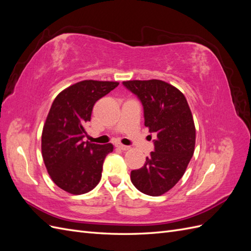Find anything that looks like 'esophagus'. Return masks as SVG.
<instances>
[{
    "label": "esophagus",
    "mask_w": 251,
    "mask_h": 251,
    "mask_svg": "<svg viewBox=\"0 0 251 251\" xmlns=\"http://www.w3.org/2000/svg\"><path fill=\"white\" fill-rule=\"evenodd\" d=\"M115 147H116L117 149L121 150V151H127L128 149H130V147H127V146H125V144H123V143H120V142H117V143L115 144Z\"/></svg>",
    "instance_id": "obj_1"
}]
</instances>
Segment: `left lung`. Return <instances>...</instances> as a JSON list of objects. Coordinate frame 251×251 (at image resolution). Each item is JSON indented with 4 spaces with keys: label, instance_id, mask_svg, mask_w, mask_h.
Here are the masks:
<instances>
[{
    "label": "left lung",
    "instance_id": "left-lung-1",
    "mask_svg": "<svg viewBox=\"0 0 251 251\" xmlns=\"http://www.w3.org/2000/svg\"><path fill=\"white\" fill-rule=\"evenodd\" d=\"M123 83L141 101L144 126L157 134L154 151L141 169L131 172V181L143 194L161 196L177 184L194 155L196 128L191 109L183 93L163 80Z\"/></svg>",
    "mask_w": 251,
    "mask_h": 251
}]
</instances>
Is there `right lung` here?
I'll return each instance as SVG.
<instances>
[{
	"instance_id": "right-lung-1",
	"label": "right lung",
	"mask_w": 251,
	"mask_h": 251,
	"mask_svg": "<svg viewBox=\"0 0 251 251\" xmlns=\"http://www.w3.org/2000/svg\"><path fill=\"white\" fill-rule=\"evenodd\" d=\"M117 81L82 80L62 91L53 101L42 133V155L52 181L72 195L86 194L100 183L105 156L113 144L82 141L95 102Z\"/></svg>"
}]
</instances>
